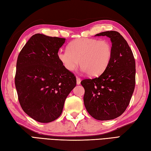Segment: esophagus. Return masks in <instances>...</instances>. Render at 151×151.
<instances>
[{"label": "esophagus", "mask_w": 151, "mask_h": 151, "mask_svg": "<svg viewBox=\"0 0 151 151\" xmlns=\"http://www.w3.org/2000/svg\"><path fill=\"white\" fill-rule=\"evenodd\" d=\"M76 79H77V84L79 85L80 83H81V79H80L79 77H77Z\"/></svg>", "instance_id": "34e87169"}]
</instances>
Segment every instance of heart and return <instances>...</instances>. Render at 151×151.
<instances>
[{"label": "heart", "mask_w": 151, "mask_h": 151, "mask_svg": "<svg viewBox=\"0 0 151 151\" xmlns=\"http://www.w3.org/2000/svg\"><path fill=\"white\" fill-rule=\"evenodd\" d=\"M113 55L112 45L107 40L79 38L70 42L66 50H59L57 58L64 68L72 71L79 64L90 76H98L108 67Z\"/></svg>", "instance_id": "b5f03b06"}]
</instances>
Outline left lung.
Segmentation results:
<instances>
[{
  "instance_id": "1",
  "label": "left lung",
  "mask_w": 151,
  "mask_h": 151,
  "mask_svg": "<svg viewBox=\"0 0 151 151\" xmlns=\"http://www.w3.org/2000/svg\"><path fill=\"white\" fill-rule=\"evenodd\" d=\"M112 42L113 55L107 69L93 79H85L83 101L88 113L95 119L107 121L121 116L127 109L136 84V62L127 42L119 32L106 31Z\"/></svg>"
}]
</instances>
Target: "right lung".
I'll return each mask as SVG.
<instances>
[{
    "label": "right lung",
    "mask_w": 151,
    "mask_h": 151,
    "mask_svg": "<svg viewBox=\"0 0 151 151\" xmlns=\"http://www.w3.org/2000/svg\"><path fill=\"white\" fill-rule=\"evenodd\" d=\"M65 38L36 34L18 55L15 85L21 108L35 121L47 123L62 113L76 78L64 68L57 53Z\"/></svg>",
    "instance_id": "obj_1"
}]
</instances>
